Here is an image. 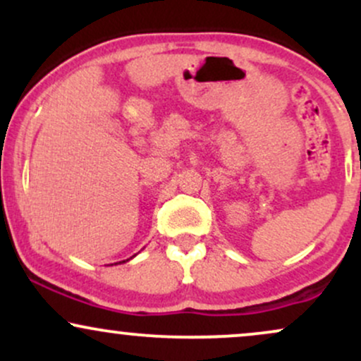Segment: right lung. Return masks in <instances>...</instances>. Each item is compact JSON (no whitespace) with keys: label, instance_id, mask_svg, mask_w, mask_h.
Wrapping results in <instances>:
<instances>
[{"label":"right lung","instance_id":"obj_1","mask_svg":"<svg viewBox=\"0 0 361 361\" xmlns=\"http://www.w3.org/2000/svg\"><path fill=\"white\" fill-rule=\"evenodd\" d=\"M126 261H128V259H123V261H118V263H114V264H120V263H126Z\"/></svg>","mask_w":361,"mask_h":361}]
</instances>
